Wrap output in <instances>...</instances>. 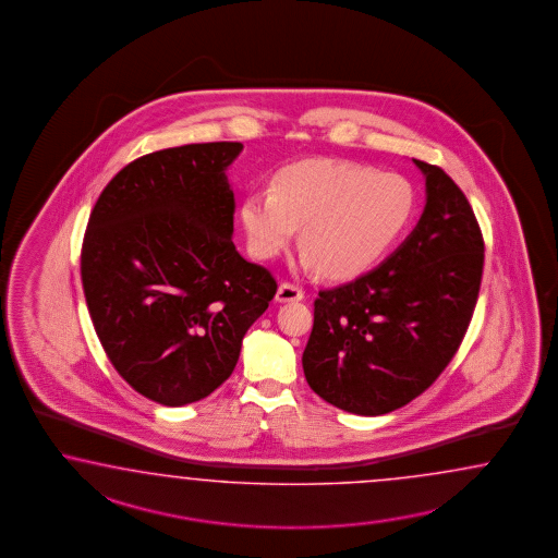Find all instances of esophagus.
<instances>
[{"label":"esophagus","instance_id":"esophagus-1","mask_svg":"<svg viewBox=\"0 0 558 558\" xmlns=\"http://www.w3.org/2000/svg\"><path fill=\"white\" fill-rule=\"evenodd\" d=\"M304 299V292H302V288L294 287V284H290V282H282L280 287H278V292H276V301L278 302H299Z\"/></svg>","mask_w":558,"mask_h":558}]
</instances>
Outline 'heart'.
Masks as SVG:
<instances>
[{
  "label": "heart",
  "mask_w": 558,
  "mask_h": 558,
  "mask_svg": "<svg viewBox=\"0 0 558 558\" xmlns=\"http://www.w3.org/2000/svg\"><path fill=\"white\" fill-rule=\"evenodd\" d=\"M416 207L412 182L345 160H308L276 174L241 203V226L259 259L280 256L301 231L302 266L349 280L372 268Z\"/></svg>",
  "instance_id": "heart-1"
}]
</instances>
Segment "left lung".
I'll list each match as a JSON object with an SVG mask.
<instances>
[{"instance_id":"obj_1","label":"left lung","mask_w":558,"mask_h":558,"mask_svg":"<svg viewBox=\"0 0 558 558\" xmlns=\"http://www.w3.org/2000/svg\"><path fill=\"white\" fill-rule=\"evenodd\" d=\"M426 203L416 227L377 268L320 290L302 353L325 402L379 416L421 396L461 345L480 294L482 229L438 166L414 160Z\"/></svg>"}]
</instances>
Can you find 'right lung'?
<instances>
[{"label": "right lung", "mask_w": 558, "mask_h": 558, "mask_svg": "<svg viewBox=\"0 0 558 558\" xmlns=\"http://www.w3.org/2000/svg\"><path fill=\"white\" fill-rule=\"evenodd\" d=\"M240 142L151 151L121 168L90 211L81 278L109 362L136 392L184 407L215 392L276 294L240 256L227 168Z\"/></svg>", "instance_id": "right-lung-1"}]
</instances>
